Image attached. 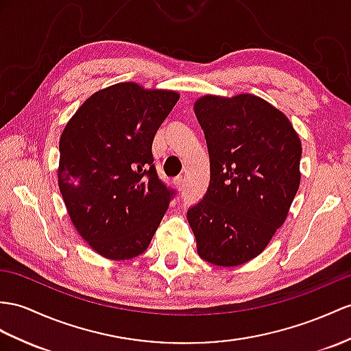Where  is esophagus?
Returning <instances> with one entry per match:
<instances>
[{
  "label": "esophagus",
  "instance_id": "obj_1",
  "mask_svg": "<svg viewBox=\"0 0 351 351\" xmlns=\"http://www.w3.org/2000/svg\"><path fill=\"white\" fill-rule=\"evenodd\" d=\"M174 184L177 186L178 191L183 189V187H184V178H183L182 176H180V177H176V178H174Z\"/></svg>",
  "mask_w": 351,
  "mask_h": 351
}]
</instances>
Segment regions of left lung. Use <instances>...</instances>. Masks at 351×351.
I'll list each match as a JSON object with an SVG mask.
<instances>
[{"label":"left lung","instance_id":"1","mask_svg":"<svg viewBox=\"0 0 351 351\" xmlns=\"http://www.w3.org/2000/svg\"><path fill=\"white\" fill-rule=\"evenodd\" d=\"M195 114L210 153V186L187 221L204 261L237 267L285 223L301 183V140L283 111L252 93L204 95Z\"/></svg>","mask_w":351,"mask_h":351}]
</instances>
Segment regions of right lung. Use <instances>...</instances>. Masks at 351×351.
<instances>
[{"label": "right lung", "instance_id": "obj_1", "mask_svg": "<svg viewBox=\"0 0 351 351\" xmlns=\"http://www.w3.org/2000/svg\"><path fill=\"white\" fill-rule=\"evenodd\" d=\"M180 95L125 82L90 95L59 140L58 184L92 250L128 261L147 250L174 192L159 180L152 144Z\"/></svg>", "mask_w": 351, "mask_h": 351}]
</instances>
